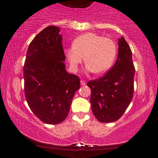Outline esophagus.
I'll list each match as a JSON object with an SVG mask.
<instances>
[{"label":"esophagus","mask_w":158,"mask_h":158,"mask_svg":"<svg viewBox=\"0 0 158 158\" xmlns=\"http://www.w3.org/2000/svg\"><path fill=\"white\" fill-rule=\"evenodd\" d=\"M80 83H81V85H82V86H85V85H86L85 81H84V80H81V81H80Z\"/></svg>","instance_id":"esophagus-1"}]
</instances>
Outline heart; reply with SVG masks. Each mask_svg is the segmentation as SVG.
Instances as JSON below:
<instances>
[{"mask_svg":"<svg viewBox=\"0 0 158 158\" xmlns=\"http://www.w3.org/2000/svg\"><path fill=\"white\" fill-rule=\"evenodd\" d=\"M65 55L73 71H77L85 56L87 71L100 74L112 65L117 55V46L110 39L87 33L75 39L73 46L65 49Z\"/></svg>","mask_w":158,"mask_h":158,"instance_id":"obj_1","label":"heart"}]
</instances>
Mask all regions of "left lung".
<instances>
[{
    "label": "left lung",
    "instance_id": "8db88e82",
    "mask_svg": "<svg viewBox=\"0 0 158 158\" xmlns=\"http://www.w3.org/2000/svg\"><path fill=\"white\" fill-rule=\"evenodd\" d=\"M118 56L106 74L91 80L90 103L93 114L101 123H111L120 118L133 98L135 68L132 52L123 37L118 40Z\"/></svg>",
    "mask_w": 158,
    "mask_h": 158
}]
</instances>
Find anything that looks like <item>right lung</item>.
Here are the masks:
<instances>
[{
  "mask_svg": "<svg viewBox=\"0 0 158 158\" xmlns=\"http://www.w3.org/2000/svg\"><path fill=\"white\" fill-rule=\"evenodd\" d=\"M60 29L49 26L30 44L24 65L25 94L30 109L40 120L60 123L69 114L80 79L65 70Z\"/></svg>",
  "mask_w": 158,
  "mask_h": 158,
  "instance_id": "add662e5",
  "label": "right lung"
}]
</instances>
